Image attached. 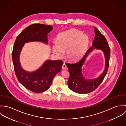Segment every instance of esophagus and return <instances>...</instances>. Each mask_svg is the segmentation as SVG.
Listing matches in <instances>:
<instances>
[{"mask_svg":"<svg viewBox=\"0 0 126 126\" xmlns=\"http://www.w3.org/2000/svg\"><path fill=\"white\" fill-rule=\"evenodd\" d=\"M66 68H67V66H66V65H65V64L64 63L63 64V65H62V69H63V70H64V69H66Z\"/></svg>","mask_w":126,"mask_h":126,"instance_id":"esophagus-1","label":"esophagus"}]
</instances>
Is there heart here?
<instances>
[{
  "mask_svg": "<svg viewBox=\"0 0 126 126\" xmlns=\"http://www.w3.org/2000/svg\"><path fill=\"white\" fill-rule=\"evenodd\" d=\"M89 43L88 37L77 30H71L61 33L52 46L55 54L61 57L66 52L70 60L80 58L86 50Z\"/></svg>",
  "mask_w": 126,
  "mask_h": 126,
  "instance_id": "obj_1",
  "label": "heart"
}]
</instances>
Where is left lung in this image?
Here are the masks:
<instances>
[{
    "instance_id": "left-lung-1",
    "label": "left lung",
    "mask_w": 126,
    "mask_h": 126,
    "mask_svg": "<svg viewBox=\"0 0 126 126\" xmlns=\"http://www.w3.org/2000/svg\"><path fill=\"white\" fill-rule=\"evenodd\" d=\"M95 36L92 46L84 56L78 61L72 63H66L70 77L68 81V87L74 92L85 94L95 90L102 82L108 71L110 58V48L108 42L99 30L94 27ZM94 49H100L103 52L105 57V68L104 72L97 78L93 79H86L82 72V66L89 54Z\"/></svg>"
}]
</instances>
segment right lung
Segmentation results:
<instances>
[{
  "label": "right lung",
  "instance_id": "obj_1",
  "mask_svg": "<svg viewBox=\"0 0 126 126\" xmlns=\"http://www.w3.org/2000/svg\"><path fill=\"white\" fill-rule=\"evenodd\" d=\"M52 29L53 27L48 25L32 24L18 35L14 44L12 60L16 76L26 89L35 93L44 92L50 87L54 76L62 69L63 62L47 60L35 71L28 72L22 67L20 55L25 43L40 42L47 44V34Z\"/></svg>",
  "mask_w": 126,
  "mask_h": 126
}]
</instances>
